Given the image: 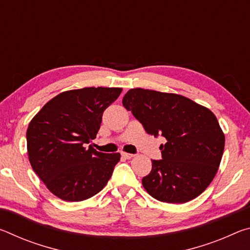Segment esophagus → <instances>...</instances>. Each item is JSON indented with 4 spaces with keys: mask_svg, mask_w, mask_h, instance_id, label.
Masks as SVG:
<instances>
[{
    "mask_svg": "<svg viewBox=\"0 0 250 250\" xmlns=\"http://www.w3.org/2000/svg\"><path fill=\"white\" fill-rule=\"evenodd\" d=\"M121 155L124 156L125 159H131V158H133V156H134L133 154H131V153H125V152H122Z\"/></svg>",
    "mask_w": 250,
    "mask_h": 250,
    "instance_id": "obj_1",
    "label": "esophagus"
}]
</instances>
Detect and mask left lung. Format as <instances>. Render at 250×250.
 I'll return each mask as SVG.
<instances>
[{
    "instance_id": "8db88e82",
    "label": "left lung",
    "mask_w": 250,
    "mask_h": 250,
    "mask_svg": "<svg viewBox=\"0 0 250 250\" xmlns=\"http://www.w3.org/2000/svg\"><path fill=\"white\" fill-rule=\"evenodd\" d=\"M122 104L146 133L167 139L162 160H152L142 185L160 202L183 204L205 191L216 175L225 146L217 118L204 105L177 94L133 88Z\"/></svg>"
}]
</instances>
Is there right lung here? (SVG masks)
<instances>
[{"instance_id":"right-lung-1","label":"right lung","mask_w":250,"mask_h":250,"mask_svg":"<svg viewBox=\"0 0 250 250\" xmlns=\"http://www.w3.org/2000/svg\"><path fill=\"white\" fill-rule=\"evenodd\" d=\"M122 88L86 87L54 97L29 122V163L55 196L80 202L108 183L120 153H101L84 145L94 140L103 113Z\"/></svg>"}]
</instances>
